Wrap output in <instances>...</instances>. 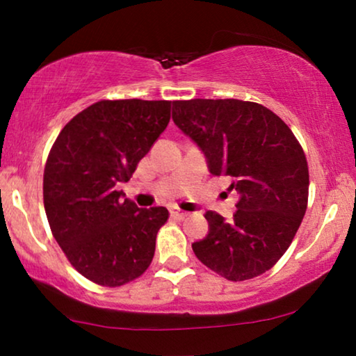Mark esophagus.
<instances>
[{
  "instance_id": "obj_1",
  "label": "esophagus",
  "mask_w": 356,
  "mask_h": 356,
  "mask_svg": "<svg viewBox=\"0 0 356 356\" xmlns=\"http://www.w3.org/2000/svg\"><path fill=\"white\" fill-rule=\"evenodd\" d=\"M170 213H172V217L178 218V220H183V218H186L189 216L188 212H184V211H181V209H178V207L170 209Z\"/></svg>"
}]
</instances>
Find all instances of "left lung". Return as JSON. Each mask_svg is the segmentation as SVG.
Listing matches in <instances>:
<instances>
[{
  "mask_svg": "<svg viewBox=\"0 0 356 356\" xmlns=\"http://www.w3.org/2000/svg\"><path fill=\"white\" fill-rule=\"evenodd\" d=\"M175 124L207 157L209 172L232 177L240 194L232 222L207 211L209 235L193 251L227 280L264 274L285 254L308 207L303 147L282 118L256 102L175 100Z\"/></svg>",
  "mask_w": 356,
  "mask_h": 356,
  "instance_id": "8db88e82",
  "label": "left lung"
}]
</instances>
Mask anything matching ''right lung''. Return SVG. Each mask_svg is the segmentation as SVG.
Listing matches in <instances>:
<instances>
[{
  "label": "right lung",
  "mask_w": 356,
  "mask_h": 356,
  "mask_svg": "<svg viewBox=\"0 0 356 356\" xmlns=\"http://www.w3.org/2000/svg\"><path fill=\"white\" fill-rule=\"evenodd\" d=\"M168 100H100L66 123L43 172V206L71 266L102 286H121L147 270L165 207L123 199L138 163L170 121Z\"/></svg>",
  "instance_id": "obj_1"
}]
</instances>
